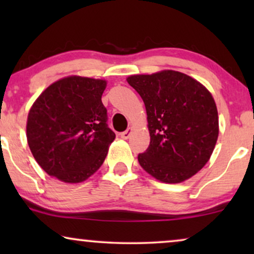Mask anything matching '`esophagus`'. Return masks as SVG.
<instances>
[{"instance_id": "esophagus-1", "label": "esophagus", "mask_w": 254, "mask_h": 254, "mask_svg": "<svg viewBox=\"0 0 254 254\" xmlns=\"http://www.w3.org/2000/svg\"><path fill=\"white\" fill-rule=\"evenodd\" d=\"M131 133H133V128L129 127V128H128L127 130H125L124 133H121L120 135H121V137L124 138V140H127V138H129V136L131 135Z\"/></svg>"}]
</instances>
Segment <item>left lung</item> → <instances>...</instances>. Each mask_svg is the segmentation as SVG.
Returning <instances> with one entry per match:
<instances>
[{
    "instance_id": "obj_1",
    "label": "left lung",
    "mask_w": 254,
    "mask_h": 254,
    "mask_svg": "<svg viewBox=\"0 0 254 254\" xmlns=\"http://www.w3.org/2000/svg\"><path fill=\"white\" fill-rule=\"evenodd\" d=\"M147 111L150 144L137 156L145 172L159 182L179 184L200 171L218 137V113L206 86L176 70L131 75Z\"/></svg>"
}]
</instances>
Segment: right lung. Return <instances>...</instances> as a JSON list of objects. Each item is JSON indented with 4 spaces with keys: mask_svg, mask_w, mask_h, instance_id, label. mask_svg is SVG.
<instances>
[{
    "mask_svg": "<svg viewBox=\"0 0 254 254\" xmlns=\"http://www.w3.org/2000/svg\"><path fill=\"white\" fill-rule=\"evenodd\" d=\"M106 84L105 79L67 76L52 83L31 106L27 143L47 175L77 184L102 166L116 138L102 103Z\"/></svg>",
    "mask_w": 254,
    "mask_h": 254,
    "instance_id": "obj_1",
    "label": "right lung"
}]
</instances>
